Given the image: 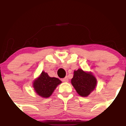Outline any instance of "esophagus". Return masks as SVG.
Masks as SVG:
<instances>
[{"label": "esophagus", "instance_id": "1", "mask_svg": "<svg viewBox=\"0 0 126 126\" xmlns=\"http://www.w3.org/2000/svg\"><path fill=\"white\" fill-rule=\"evenodd\" d=\"M62 81H64V82H66V81H68V79L67 77H66L65 78H64V79H62Z\"/></svg>", "mask_w": 126, "mask_h": 126}]
</instances>
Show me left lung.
Masks as SVG:
<instances>
[{
    "label": "left lung",
    "mask_w": 126,
    "mask_h": 126,
    "mask_svg": "<svg viewBox=\"0 0 126 126\" xmlns=\"http://www.w3.org/2000/svg\"><path fill=\"white\" fill-rule=\"evenodd\" d=\"M71 84L77 93L81 97H87L94 90L97 80L92 73H86L81 69L74 71Z\"/></svg>",
    "instance_id": "8db88e82"
}]
</instances>
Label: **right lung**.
Listing matches in <instances>:
<instances>
[{
  "label": "right lung",
  "instance_id": "obj_1",
  "mask_svg": "<svg viewBox=\"0 0 126 126\" xmlns=\"http://www.w3.org/2000/svg\"><path fill=\"white\" fill-rule=\"evenodd\" d=\"M62 81L57 78L50 77L47 73L43 71L41 75L33 83V87L36 93L41 97L47 98L51 95L56 87Z\"/></svg>",
  "mask_w": 126,
  "mask_h": 126
}]
</instances>
